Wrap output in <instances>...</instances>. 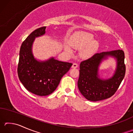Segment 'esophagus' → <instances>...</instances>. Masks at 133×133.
<instances>
[{"label":"esophagus","instance_id":"esophagus-1","mask_svg":"<svg viewBox=\"0 0 133 133\" xmlns=\"http://www.w3.org/2000/svg\"><path fill=\"white\" fill-rule=\"evenodd\" d=\"M77 67H78V64L77 63H73L71 66L72 68H77Z\"/></svg>","mask_w":133,"mask_h":133}]
</instances>
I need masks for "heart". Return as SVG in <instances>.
Returning a JSON list of instances; mask_svg holds the SVG:
<instances>
[{"label":"heart","instance_id":"1","mask_svg":"<svg viewBox=\"0 0 133 133\" xmlns=\"http://www.w3.org/2000/svg\"><path fill=\"white\" fill-rule=\"evenodd\" d=\"M93 39V35L90 33L80 31L73 35L70 40L69 44L76 49H81L79 52L81 57L88 58L96 53L99 47L98 42ZM64 50L67 52H70V50L68 47L65 46Z\"/></svg>","mask_w":133,"mask_h":133}]
</instances>
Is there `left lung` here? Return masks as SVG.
<instances>
[{
  "label": "left lung",
  "mask_w": 133,
  "mask_h": 133,
  "mask_svg": "<svg viewBox=\"0 0 133 133\" xmlns=\"http://www.w3.org/2000/svg\"><path fill=\"white\" fill-rule=\"evenodd\" d=\"M109 57L116 60V67L112 77L105 79L99 75V67ZM79 71L78 88L87 100L97 102L109 98L116 93L124 77V53L122 50H116L96 53L81 62Z\"/></svg>",
  "instance_id": "1"
}]
</instances>
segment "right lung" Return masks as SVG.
Masks as SVG:
<instances>
[{
    "instance_id": "obj_1",
    "label": "right lung",
    "mask_w": 133,
    "mask_h": 133,
    "mask_svg": "<svg viewBox=\"0 0 133 133\" xmlns=\"http://www.w3.org/2000/svg\"><path fill=\"white\" fill-rule=\"evenodd\" d=\"M46 28L42 27L33 31L22 43L17 67L18 76L22 84L29 91L40 96L52 93L73 64L58 61L53 57L45 61L35 57L33 42L36 38L46 33Z\"/></svg>"
}]
</instances>
